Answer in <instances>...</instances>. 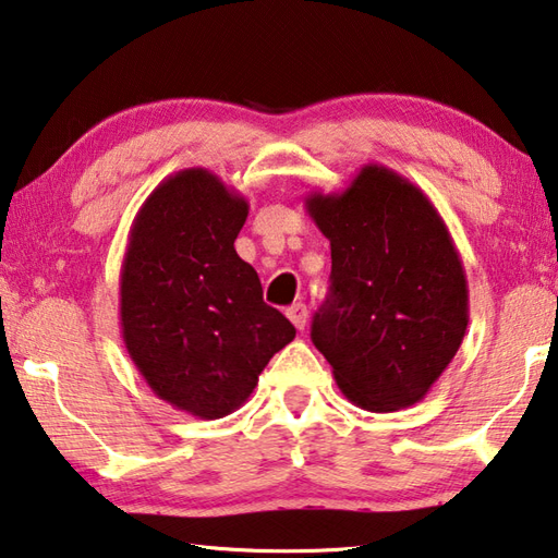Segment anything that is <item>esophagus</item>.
Segmentation results:
<instances>
[{
  "mask_svg": "<svg viewBox=\"0 0 558 558\" xmlns=\"http://www.w3.org/2000/svg\"><path fill=\"white\" fill-rule=\"evenodd\" d=\"M286 314H288V319H290L292 324H295L298 329H305L307 317H310V314H307V305H302V302H295V305L288 307Z\"/></svg>",
  "mask_w": 558,
  "mask_h": 558,
  "instance_id": "1",
  "label": "esophagus"
}]
</instances>
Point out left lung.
<instances>
[{
	"mask_svg": "<svg viewBox=\"0 0 558 558\" xmlns=\"http://www.w3.org/2000/svg\"><path fill=\"white\" fill-rule=\"evenodd\" d=\"M305 207L331 246V295L314 314V347L353 404L410 408L469 327V282L447 225L417 185L378 163L343 192H314Z\"/></svg>",
	"mask_w": 558,
	"mask_h": 558,
	"instance_id": "left-lung-1",
	"label": "left lung"
}]
</instances>
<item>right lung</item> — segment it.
Listing matches in <instances>:
<instances>
[{
  "mask_svg": "<svg viewBox=\"0 0 558 558\" xmlns=\"http://www.w3.org/2000/svg\"><path fill=\"white\" fill-rule=\"evenodd\" d=\"M246 217V197L221 178L180 170L141 205L121 263L129 356L160 400L199 420L239 410L272 353L295 339L234 248Z\"/></svg>",
  "mask_w": 558,
  "mask_h": 558,
  "instance_id": "add662e5",
  "label": "right lung"
}]
</instances>
